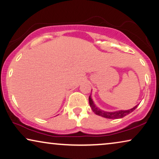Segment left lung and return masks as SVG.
<instances>
[{"label": "left lung", "instance_id": "8db88e82", "mask_svg": "<svg viewBox=\"0 0 159 159\" xmlns=\"http://www.w3.org/2000/svg\"><path fill=\"white\" fill-rule=\"evenodd\" d=\"M89 105L91 107V109H92L93 112H94L96 115L101 116V117L108 118V119H119V118H122L124 117L125 116L129 115V113H131L132 111H133L135 109L137 108L138 105H136L135 107H134L133 108L130 109H128V110H120V111H106L104 110H102L99 108H98L97 107H96V105L93 103L92 99H91V95L89 96Z\"/></svg>", "mask_w": 159, "mask_h": 159}]
</instances>
